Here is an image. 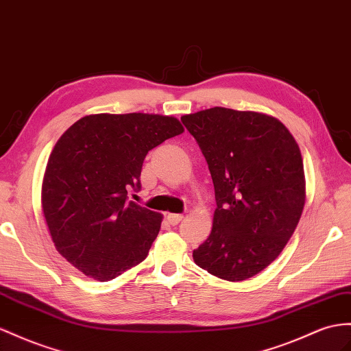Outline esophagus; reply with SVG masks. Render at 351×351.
<instances>
[{
    "label": "esophagus",
    "instance_id": "obj_1",
    "mask_svg": "<svg viewBox=\"0 0 351 351\" xmlns=\"http://www.w3.org/2000/svg\"><path fill=\"white\" fill-rule=\"evenodd\" d=\"M184 219V215L181 213H167V221L172 223V226H176L178 222H181Z\"/></svg>",
    "mask_w": 351,
    "mask_h": 351
}]
</instances>
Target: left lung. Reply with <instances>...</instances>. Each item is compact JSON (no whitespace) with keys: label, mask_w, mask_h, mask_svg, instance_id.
Instances as JSON below:
<instances>
[{"label":"left lung","mask_w":351,"mask_h":351,"mask_svg":"<svg viewBox=\"0 0 351 351\" xmlns=\"http://www.w3.org/2000/svg\"><path fill=\"white\" fill-rule=\"evenodd\" d=\"M208 161L217 209L194 263L228 282L261 273L282 254L305 204L298 143L276 117L215 106L181 117Z\"/></svg>","instance_id":"left-lung-1"}]
</instances>
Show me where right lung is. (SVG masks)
<instances>
[{"label": "right lung", "mask_w": 351, "mask_h": 351, "mask_svg": "<svg viewBox=\"0 0 351 351\" xmlns=\"http://www.w3.org/2000/svg\"><path fill=\"white\" fill-rule=\"evenodd\" d=\"M181 121L160 114H90L62 134L41 185L44 219L58 252L99 282L147 258L163 215L128 202L139 190L148 151L181 134Z\"/></svg>", "instance_id": "1"}]
</instances>
